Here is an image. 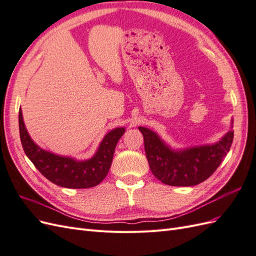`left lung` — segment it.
Segmentation results:
<instances>
[{
    "label": "left lung",
    "mask_w": 256,
    "mask_h": 256,
    "mask_svg": "<svg viewBox=\"0 0 256 256\" xmlns=\"http://www.w3.org/2000/svg\"><path fill=\"white\" fill-rule=\"evenodd\" d=\"M233 124L232 118L230 129L216 143L184 148H173L154 130L138 127L152 173L164 184L177 187H189L206 180L230 152L234 138Z\"/></svg>",
    "instance_id": "obj_1"
}]
</instances>
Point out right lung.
Here are the masks:
<instances>
[{"instance_id":"obj_1","label":"right lung","mask_w":256,"mask_h":256,"mask_svg":"<svg viewBox=\"0 0 256 256\" xmlns=\"http://www.w3.org/2000/svg\"><path fill=\"white\" fill-rule=\"evenodd\" d=\"M125 130V127L112 129L104 136L92 158L78 160L60 156L38 146L28 132L21 108L19 110L20 138L28 158L51 182L69 189L92 188L104 180L111 168L116 144Z\"/></svg>"}]
</instances>
